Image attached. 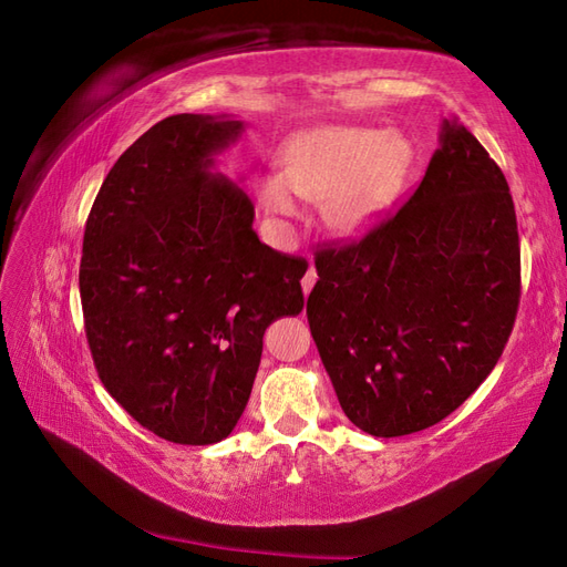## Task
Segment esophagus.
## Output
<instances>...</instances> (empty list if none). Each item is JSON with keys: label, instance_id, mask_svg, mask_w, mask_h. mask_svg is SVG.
Wrapping results in <instances>:
<instances>
[{"label": "esophagus", "instance_id": "obj_1", "mask_svg": "<svg viewBox=\"0 0 567 567\" xmlns=\"http://www.w3.org/2000/svg\"><path fill=\"white\" fill-rule=\"evenodd\" d=\"M316 278H319V275H316V268L311 266V268L305 272V278H301V289H305V295L311 292V287L316 285Z\"/></svg>", "mask_w": 567, "mask_h": 567}]
</instances>
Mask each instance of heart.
Segmentation results:
<instances>
[{
  "label": "heart",
  "mask_w": 567,
  "mask_h": 567,
  "mask_svg": "<svg viewBox=\"0 0 567 567\" xmlns=\"http://www.w3.org/2000/svg\"><path fill=\"white\" fill-rule=\"evenodd\" d=\"M413 150L401 133L364 125H326L285 144L282 174L256 178L262 209L270 217H297L305 200H321L328 227L362 234L384 217L401 193Z\"/></svg>",
  "instance_id": "obj_1"
}]
</instances>
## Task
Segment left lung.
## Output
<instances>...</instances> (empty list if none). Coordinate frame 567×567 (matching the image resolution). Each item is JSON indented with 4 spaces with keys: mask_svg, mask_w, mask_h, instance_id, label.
I'll use <instances>...</instances> for the list:
<instances>
[{
    "mask_svg": "<svg viewBox=\"0 0 567 567\" xmlns=\"http://www.w3.org/2000/svg\"><path fill=\"white\" fill-rule=\"evenodd\" d=\"M316 272L309 328L352 425L401 437L440 423L493 372L515 326L519 234L503 171L444 121L408 203L321 251Z\"/></svg>",
    "mask_w": 567,
    "mask_h": 567,
    "instance_id": "1",
    "label": "left lung"
}]
</instances>
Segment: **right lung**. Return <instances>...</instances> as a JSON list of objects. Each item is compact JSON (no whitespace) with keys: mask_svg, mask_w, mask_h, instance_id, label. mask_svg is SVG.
I'll return each mask as SVG.
<instances>
[{"mask_svg":"<svg viewBox=\"0 0 567 567\" xmlns=\"http://www.w3.org/2000/svg\"><path fill=\"white\" fill-rule=\"evenodd\" d=\"M244 133L229 115L150 127L91 207L79 295L96 372L142 427L215 444L239 423L262 333L305 307L307 260L254 231V203L215 168Z\"/></svg>","mask_w":567,"mask_h":567,"instance_id":"1","label":"right lung"}]
</instances>
